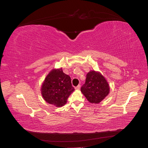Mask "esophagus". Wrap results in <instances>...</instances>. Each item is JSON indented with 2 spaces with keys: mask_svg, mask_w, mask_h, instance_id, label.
Wrapping results in <instances>:
<instances>
[{
  "mask_svg": "<svg viewBox=\"0 0 148 148\" xmlns=\"http://www.w3.org/2000/svg\"><path fill=\"white\" fill-rule=\"evenodd\" d=\"M80 89V85H78L77 87H75V89H77V90H79Z\"/></svg>",
  "mask_w": 148,
  "mask_h": 148,
  "instance_id": "esophagus-1",
  "label": "esophagus"
}]
</instances>
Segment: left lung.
<instances>
[{
	"mask_svg": "<svg viewBox=\"0 0 148 148\" xmlns=\"http://www.w3.org/2000/svg\"><path fill=\"white\" fill-rule=\"evenodd\" d=\"M81 91L89 102L98 104L109 95L110 88L105 78L99 72L93 70L86 75Z\"/></svg>",
	"mask_w": 148,
	"mask_h": 148,
	"instance_id": "obj_1",
	"label": "left lung"
}]
</instances>
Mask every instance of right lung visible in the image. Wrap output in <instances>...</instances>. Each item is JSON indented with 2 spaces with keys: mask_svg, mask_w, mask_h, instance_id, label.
Returning a JSON list of instances; mask_svg holds the SVG:
<instances>
[{
  "mask_svg": "<svg viewBox=\"0 0 148 148\" xmlns=\"http://www.w3.org/2000/svg\"><path fill=\"white\" fill-rule=\"evenodd\" d=\"M74 90L70 76L65 74L62 69L51 70L44 79L41 89L44 99L56 107L64 106Z\"/></svg>",
  "mask_w": 148,
  "mask_h": 148,
  "instance_id": "right-lung-1",
  "label": "right lung"
}]
</instances>
